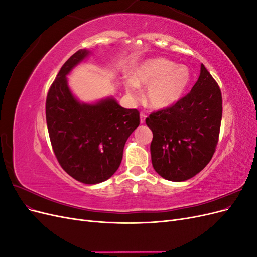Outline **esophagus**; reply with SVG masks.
Masks as SVG:
<instances>
[{"label":"esophagus","mask_w":257,"mask_h":257,"mask_svg":"<svg viewBox=\"0 0 257 257\" xmlns=\"http://www.w3.org/2000/svg\"><path fill=\"white\" fill-rule=\"evenodd\" d=\"M146 118H147V113H146L145 111H142V112H141V123H142V124L145 123Z\"/></svg>","instance_id":"obj_1"}]
</instances>
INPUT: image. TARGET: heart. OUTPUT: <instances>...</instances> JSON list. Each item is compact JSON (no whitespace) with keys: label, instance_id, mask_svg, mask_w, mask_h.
Masks as SVG:
<instances>
[{"label":"heart","instance_id":"heart-1","mask_svg":"<svg viewBox=\"0 0 257 257\" xmlns=\"http://www.w3.org/2000/svg\"><path fill=\"white\" fill-rule=\"evenodd\" d=\"M190 82V71L183 65H175L164 58L145 61L137 67L133 82L126 84L130 96L137 98L139 90L148 88L147 99L157 109H164L178 102Z\"/></svg>","mask_w":257,"mask_h":257}]
</instances>
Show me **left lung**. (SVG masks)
<instances>
[{
  "label": "left lung",
  "instance_id": "1",
  "mask_svg": "<svg viewBox=\"0 0 257 257\" xmlns=\"http://www.w3.org/2000/svg\"><path fill=\"white\" fill-rule=\"evenodd\" d=\"M222 93L204 64L191 92L170 107L151 112L152 165L170 181H185L211 161L219 142Z\"/></svg>",
  "mask_w": 257,
  "mask_h": 257
}]
</instances>
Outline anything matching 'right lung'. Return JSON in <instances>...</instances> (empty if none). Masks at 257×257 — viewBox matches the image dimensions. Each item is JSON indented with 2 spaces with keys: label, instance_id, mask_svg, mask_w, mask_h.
<instances>
[{
  "label": "right lung",
  "instance_id": "right-lung-1",
  "mask_svg": "<svg viewBox=\"0 0 257 257\" xmlns=\"http://www.w3.org/2000/svg\"><path fill=\"white\" fill-rule=\"evenodd\" d=\"M88 54L80 49L61 67L46 98V121L61 167L77 181L96 184L119 168L124 146L141 119L137 109H125L114 98L89 105L74 97L66 75Z\"/></svg>",
  "mask_w": 257,
  "mask_h": 257
}]
</instances>
